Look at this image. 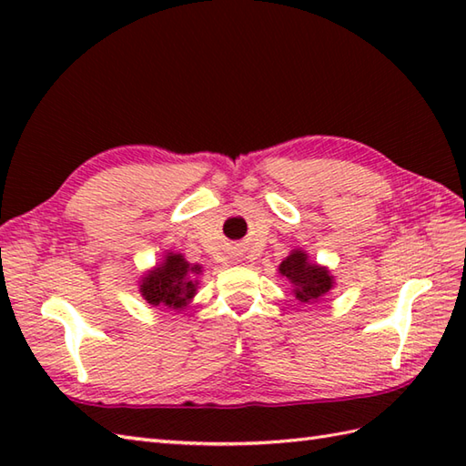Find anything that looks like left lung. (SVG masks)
I'll return each mask as SVG.
<instances>
[{"instance_id": "8db88e82", "label": "left lung", "mask_w": 466, "mask_h": 466, "mask_svg": "<svg viewBox=\"0 0 466 466\" xmlns=\"http://www.w3.org/2000/svg\"><path fill=\"white\" fill-rule=\"evenodd\" d=\"M280 276L292 284V294L300 304H314L334 289L332 272L310 260L302 248H294L279 266Z\"/></svg>"}]
</instances>
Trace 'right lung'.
Returning <instances> with one entry per match:
<instances>
[{
  "label": "right lung",
  "instance_id": "1",
  "mask_svg": "<svg viewBox=\"0 0 466 466\" xmlns=\"http://www.w3.org/2000/svg\"><path fill=\"white\" fill-rule=\"evenodd\" d=\"M200 274L202 264H192L184 258V254L166 250L162 262H156L154 268L146 270L137 286L147 304L184 310L196 296Z\"/></svg>",
  "mask_w": 466,
  "mask_h": 466
}]
</instances>
